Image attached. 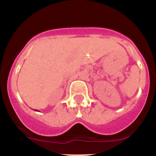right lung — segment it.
Returning a JSON list of instances; mask_svg holds the SVG:
<instances>
[{
    "mask_svg": "<svg viewBox=\"0 0 156 156\" xmlns=\"http://www.w3.org/2000/svg\"><path fill=\"white\" fill-rule=\"evenodd\" d=\"M34 111H37V112H39L38 110H37V109H34Z\"/></svg>",
    "mask_w": 156,
    "mask_h": 156,
    "instance_id": "1",
    "label": "right lung"
}]
</instances>
